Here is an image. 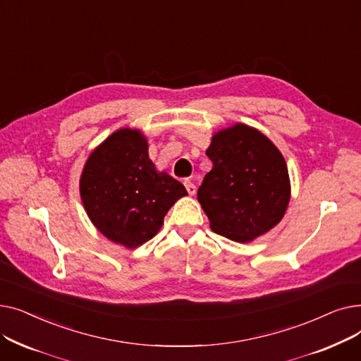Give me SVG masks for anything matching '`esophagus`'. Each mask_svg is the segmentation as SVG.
<instances>
[{
  "instance_id": "1",
  "label": "esophagus",
  "mask_w": 361,
  "mask_h": 361,
  "mask_svg": "<svg viewBox=\"0 0 361 361\" xmlns=\"http://www.w3.org/2000/svg\"><path fill=\"white\" fill-rule=\"evenodd\" d=\"M184 185H185V188H187V193L190 195V196H195L196 195V185L193 184V181L192 180H185L184 181Z\"/></svg>"
}]
</instances>
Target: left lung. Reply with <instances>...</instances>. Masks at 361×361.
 Here are the masks:
<instances>
[{"instance_id": "1", "label": "left lung", "mask_w": 361, "mask_h": 361, "mask_svg": "<svg viewBox=\"0 0 361 361\" xmlns=\"http://www.w3.org/2000/svg\"><path fill=\"white\" fill-rule=\"evenodd\" d=\"M206 155L214 164L197 200L214 233L249 243L272 230L290 202V177L278 147L253 127L218 131Z\"/></svg>"}]
</instances>
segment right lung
Instances as JSON below:
<instances>
[{
  "label": "right lung",
  "mask_w": 361,
  "mask_h": 361,
  "mask_svg": "<svg viewBox=\"0 0 361 361\" xmlns=\"http://www.w3.org/2000/svg\"><path fill=\"white\" fill-rule=\"evenodd\" d=\"M184 185L158 173L139 130L121 128L94 149L80 177V197L93 225L111 241L135 249L155 237Z\"/></svg>",
  "instance_id": "right-lung-1"
}]
</instances>
